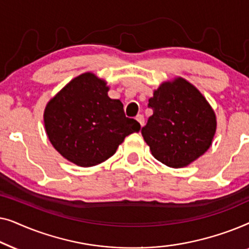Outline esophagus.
Listing matches in <instances>:
<instances>
[{
    "instance_id": "34e87169",
    "label": "esophagus",
    "mask_w": 249,
    "mask_h": 249,
    "mask_svg": "<svg viewBox=\"0 0 249 249\" xmlns=\"http://www.w3.org/2000/svg\"><path fill=\"white\" fill-rule=\"evenodd\" d=\"M136 120H137L139 122V124H141V127H142V125L145 124V120H144V117H142V114H138L137 117H136Z\"/></svg>"
}]
</instances>
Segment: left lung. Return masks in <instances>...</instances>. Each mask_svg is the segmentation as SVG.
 <instances>
[{
    "instance_id": "8db88e82",
    "label": "left lung",
    "mask_w": 249,
    "mask_h": 249,
    "mask_svg": "<svg viewBox=\"0 0 249 249\" xmlns=\"http://www.w3.org/2000/svg\"><path fill=\"white\" fill-rule=\"evenodd\" d=\"M153 114L142 128L152 155L170 168H185L212 145L216 115L203 94L185 78L163 81L148 100Z\"/></svg>"
}]
</instances>
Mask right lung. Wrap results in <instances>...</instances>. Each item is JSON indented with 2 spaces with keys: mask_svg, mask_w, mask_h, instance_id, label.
<instances>
[{
  "mask_svg": "<svg viewBox=\"0 0 249 249\" xmlns=\"http://www.w3.org/2000/svg\"><path fill=\"white\" fill-rule=\"evenodd\" d=\"M107 80L85 72L70 80L46 104L49 141L68 161L89 168L107 161L141 124L124 115V104L108 97Z\"/></svg>",
  "mask_w": 249,
  "mask_h": 249,
  "instance_id": "right-lung-1",
  "label": "right lung"
}]
</instances>
